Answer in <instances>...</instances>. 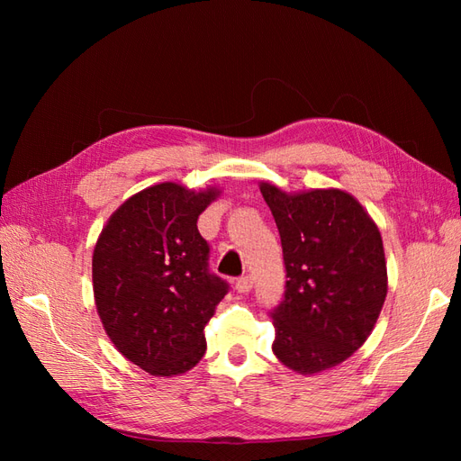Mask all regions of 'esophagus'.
<instances>
[{
    "label": "esophagus",
    "instance_id": "34e87169",
    "mask_svg": "<svg viewBox=\"0 0 461 461\" xmlns=\"http://www.w3.org/2000/svg\"><path fill=\"white\" fill-rule=\"evenodd\" d=\"M252 285H254L252 276H249V275H244V276H240V278H239V281H236L234 288H236V292H239V294H248V292L252 290Z\"/></svg>",
    "mask_w": 461,
    "mask_h": 461
}]
</instances>
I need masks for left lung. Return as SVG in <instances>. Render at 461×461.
I'll list each match as a JSON object with an SVG mask.
<instances>
[{"label": "left lung", "mask_w": 461, "mask_h": 461, "mask_svg": "<svg viewBox=\"0 0 461 461\" xmlns=\"http://www.w3.org/2000/svg\"><path fill=\"white\" fill-rule=\"evenodd\" d=\"M281 234L286 290L271 312L273 354L300 375L323 373L359 350L388 290L379 227L340 188L285 192L259 183Z\"/></svg>", "instance_id": "obj_1"}]
</instances>
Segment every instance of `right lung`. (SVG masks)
<instances>
[{
  "instance_id": "obj_1",
  "label": "right lung",
  "mask_w": 461,
  "mask_h": 461,
  "mask_svg": "<svg viewBox=\"0 0 461 461\" xmlns=\"http://www.w3.org/2000/svg\"><path fill=\"white\" fill-rule=\"evenodd\" d=\"M219 196L217 186L153 185L122 202L97 236V315L117 350L153 376L186 373L205 354L203 329L227 283L207 271L198 217Z\"/></svg>"
}]
</instances>
